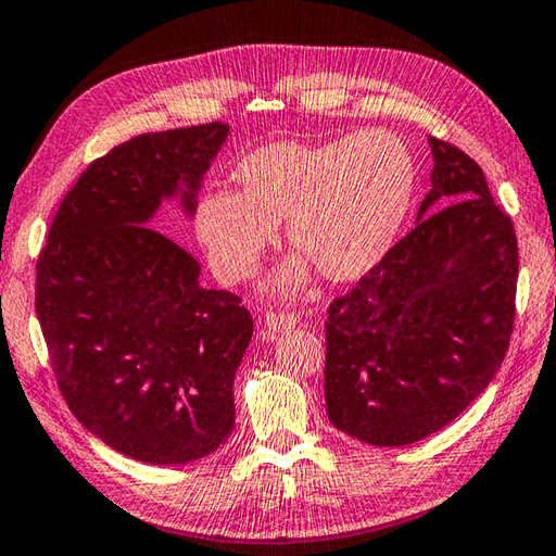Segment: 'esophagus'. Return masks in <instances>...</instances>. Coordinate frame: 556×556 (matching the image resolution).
Segmentation results:
<instances>
[{
  "label": "esophagus",
  "instance_id": "obj_1",
  "mask_svg": "<svg viewBox=\"0 0 556 556\" xmlns=\"http://www.w3.org/2000/svg\"><path fill=\"white\" fill-rule=\"evenodd\" d=\"M299 323V318H296V313H289V311H267L265 313V326L269 328V330H291Z\"/></svg>",
  "mask_w": 556,
  "mask_h": 556
}]
</instances>
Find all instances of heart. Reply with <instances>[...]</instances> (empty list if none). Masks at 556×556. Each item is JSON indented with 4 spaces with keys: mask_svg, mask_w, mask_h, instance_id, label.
<instances>
[{
    "mask_svg": "<svg viewBox=\"0 0 556 556\" xmlns=\"http://www.w3.org/2000/svg\"><path fill=\"white\" fill-rule=\"evenodd\" d=\"M233 191L199 201L197 233L224 281H243L275 243L287 220L289 245L328 281H357L389 255L416 185L406 143L389 130H362L328 143L279 140L240 160ZM306 281L294 262L277 279L281 289Z\"/></svg>",
    "mask_w": 556,
    "mask_h": 556,
    "instance_id": "obj_1",
    "label": "heart"
}]
</instances>
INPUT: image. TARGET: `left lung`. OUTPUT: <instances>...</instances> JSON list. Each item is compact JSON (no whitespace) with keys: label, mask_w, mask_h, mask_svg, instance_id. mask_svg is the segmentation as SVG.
<instances>
[{"label":"left lung","mask_w":556,"mask_h":556,"mask_svg":"<svg viewBox=\"0 0 556 556\" xmlns=\"http://www.w3.org/2000/svg\"><path fill=\"white\" fill-rule=\"evenodd\" d=\"M430 150L418 226L328 306V418L375 447L457 418L496 377L516 323L513 220L464 150L440 138Z\"/></svg>","instance_id":"obj_1"}]
</instances>
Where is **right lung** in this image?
<instances>
[{"label": "right lung", "mask_w": 556, "mask_h": 556, "mask_svg": "<svg viewBox=\"0 0 556 556\" xmlns=\"http://www.w3.org/2000/svg\"><path fill=\"white\" fill-rule=\"evenodd\" d=\"M226 124L143 134L89 165L36 262V313L73 416L148 464L216 452L236 426L233 379L252 338L240 296L199 287V262L150 218L194 211Z\"/></svg>", "instance_id": "right-lung-1"}]
</instances>
